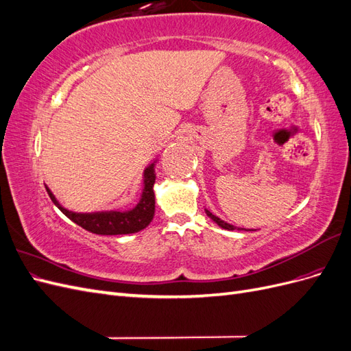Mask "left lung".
Segmentation results:
<instances>
[{
  "label": "left lung",
  "mask_w": 351,
  "mask_h": 351,
  "mask_svg": "<svg viewBox=\"0 0 351 351\" xmlns=\"http://www.w3.org/2000/svg\"><path fill=\"white\" fill-rule=\"evenodd\" d=\"M205 212H206V215L209 217V218H212V219H214L215 222H217V224L221 227V228H224V230H236V227H232V226H230V224H227V222H224V221H222V219H219L218 217H215L214 214H212V212H209L208 209H205ZM237 230H241V228H237Z\"/></svg>",
  "instance_id": "8db88e82"
}]
</instances>
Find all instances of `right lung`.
<instances>
[{
    "label": "right lung",
    "instance_id": "obj_1",
    "mask_svg": "<svg viewBox=\"0 0 351 351\" xmlns=\"http://www.w3.org/2000/svg\"><path fill=\"white\" fill-rule=\"evenodd\" d=\"M155 173L154 164L146 168L145 171V189L139 204L132 210H108V212H93V214H76V212L67 210L57 202L51 190L47 187V192L51 200L58 206V209L76 222L82 228L88 230L93 234L101 236H117V234H132L151 224L155 214V193H154Z\"/></svg>",
    "mask_w": 351,
    "mask_h": 351
}]
</instances>
